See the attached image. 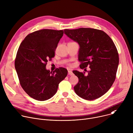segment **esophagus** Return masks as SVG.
<instances>
[{
    "label": "esophagus",
    "mask_w": 133,
    "mask_h": 133,
    "mask_svg": "<svg viewBox=\"0 0 133 133\" xmlns=\"http://www.w3.org/2000/svg\"><path fill=\"white\" fill-rule=\"evenodd\" d=\"M68 75H73V71H72L71 70H68Z\"/></svg>",
    "instance_id": "esophagus-1"
}]
</instances>
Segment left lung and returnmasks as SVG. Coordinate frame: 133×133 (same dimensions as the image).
<instances>
[{
	"label": "left lung",
	"instance_id": "8db88e82",
	"mask_svg": "<svg viewBox=\"0 0 133 133\" xmlns=\"http://www.w3.org/2000/svg\"><path fill=\"white\" fill-rule=\"evenodd\" d=\"M65 33L79 45L78 60L85 72L74 70L79 81L74 87L75 93L87 100L98 99L110 89L115 81L119 64L117 48L104 31L92 28L64 30Z\"/></svg>",
	"mask_w": 133,
	"mask_h": 133
}]
</instances>
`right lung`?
Listing matches in <instances>:
<instances>
[{
  "label": "right lung",
  "instance_id": "right-lung-1",
  "mask_svg": "<svg viewBox=\"0 0 133 133\" xmlns=\"http://www.w3.org/2000/svg\"><path fill=\"white\" fill-rule=\"evenodd\" d=\"M63 30L42 29L29 34L21 43L15 60V67L23 89L38 101L49 99L57 92L59 83L67 70L59 67L50 71L45 68L48 60L55 57Z\"/></svg>",
  "mask_w": 133,
  "mask_h": 133
}]
</instances>
